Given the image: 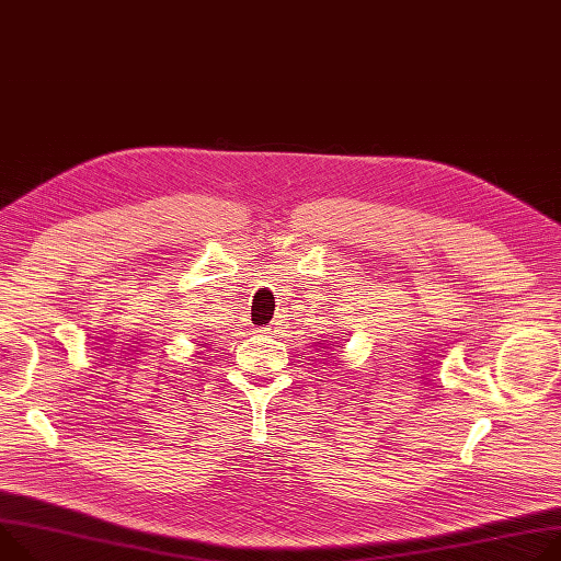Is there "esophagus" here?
Returning a JSON list of instances; mask_svg holds the SVG:
<instances>
[{
	"label": "esophagus",
	"instance_id": "obj_1",
	"mask_svg": "<svg viewBox=\"0 0 561 561\" xmlns=\"http://www.w3.org/2000/svg\"><path fill=\"white\" fill-rule=\"evenodd\" d=\"M273 331H275V327H266V329H264V333H273Z\"/></svg>",
	"mask_w": 561,
	"mask_h": 561
}]
</instances>
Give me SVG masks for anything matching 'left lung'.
<instances>
[{"mask_svg":"<svg viewBox=\"0 0 561 561\" xmlns=\"http://www.w3.org/2000/svg\"><path fill=\"white\" fill-rule=\"evenodd\" d=\"M318 346H320V348H324V351L329 353V351H333V348L337 346V342H335L333 337H329V340H320V342H318Z\"/></svg>","mask_w":561,"mask_h":561,"instance_id":"obj_1","label":"left lung"}]
</instances>
